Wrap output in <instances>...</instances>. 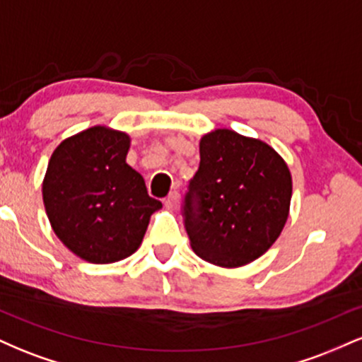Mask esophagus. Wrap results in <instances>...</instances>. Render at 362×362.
<instances>
[{"label":"esophagus","mask_w":362,"mask_h":362,"mask_svg":"<svg viewBox=\"0 0 362 362\" xmlns=\"http://www.w3.org/2000/svg\"><path fill=\"white\" fill-rule=\"evenodd\" d=\"M178 204H180V194H178L177 190H175V192L170 194L167 199H165V206H167L168 209H177Z\"/></svg>","instance_id":"esophagus-1"}]
</instances>
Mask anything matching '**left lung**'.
Wrapping results in <instances>:
<instances>
[{"instance_id": "left-lung-1", "label": "left lung", "mask_w": 362, "mask_h": 362, "mask_svg": "<svg viewBox=\"0 0 362 362\" xmlns=\"http://www.w3.org/2000/svg\"><path fill=\"white\" fill-rule=\"evenodd\" d=\"M199 155L184 207L190 247L218 267H243L272 247L288 221L289 167L267 143L231 129L202 136Z\"/></svg>"}]
</instances>
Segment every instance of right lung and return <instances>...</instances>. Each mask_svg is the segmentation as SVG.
Masks as SVG:
<instances>
[{"instance_id": "1", "label": "right lung", "mask_w": 362, "mask_h": 362, "mask_svg": "<svg viewBox=\"0 0 362 362\" xmlns=\"http://www.w3.org/2000/svg\"><path fill=\"white\" fill-rule=\"evenodd\" d=\"M131 136L93 126L54 149L42 182L45 213L66 248L90 264H114L139 248L161 202L126 163Z\"/></svg>"}]
</instances>
